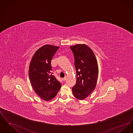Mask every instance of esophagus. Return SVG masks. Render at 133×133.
Listing matches in <instances>:
<instances>
[{"mask_svg": "<svg viewBox=\"0 0 133 133\" xmlns=\"http://www.w3.org/2000/svg\"><path fill=\"white\" fill-rule=\"evenodd\" d=\"M66 80H67V77H64L63 79V81H65Z\"/></svg>", "mask_w": 133, "mask_h": 133, "instance_id": "1", "label": "esophagus"}]
</instances>
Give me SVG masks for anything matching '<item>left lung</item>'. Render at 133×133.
Segmentation results:
<instances>
[{
  "label": "left lung",
  "mask_w": 133,
  "mask_h": 133,
  "mask_svg": "<svg viewBox=\"0 0 133 133\" xmlns=\"http://www.w3.org/2000/svg\"><path fill=\"white\" fill-rule=\"evenodd\" d=\"M74 56L77 80L72 87L74 97L84 100L95 89L98 76V67L95 54L86 44L70 46Z\"/></svg>",
  "instance_id": "1"
}]
</instances>
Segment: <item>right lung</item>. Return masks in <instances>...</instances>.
<instances>
[{"mask_svg": "<svg viewBox=\"0 0 133 133\" xmlns=\"http://www.w3.org/2000/svg\"><path fill=\"white\" fill-rule=\"evenodd\" d=\"M59 47L45 45L35 52L29 68V77L35 92L43 100L53 99L61 84L52 75L51 61Z\"/></svg>", "mask_w": 133, "mask_h": 133, "instance_id": "1", "label": "right lung"}]
</instances>
